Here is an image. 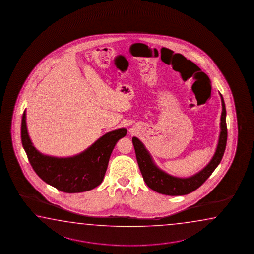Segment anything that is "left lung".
I'll return each mask as SVG.
<instances>
[{
    "label": "left lung",
    "instance_id": "8db88e82",
    "mask_svg": "<svg viewBox=\"0 0 254 254\" xmlns=\"http://www.w3.org/2000/svg\"><path fill=\"white\" fill-rule=\"evenodd\" d=\"M222 101V115L220 123V135L218 144L215 149L214 157L208 164L198 173L189 178H178L166 173L155 164L153 159L145 148L143 143L138 138H132V143L134 146L136 158L139 164V170L143 177L145 183L149 189L154 190L159 194L167 195H183L188 194L198 189L204 181L208 179L214 169L218 166L223 159L224 150L227 141V127H226V109L224 105L223 95L220 94Z\"/></svg>",
    "mask_w": 254,
    "mask_h": 254
}]
</instances>
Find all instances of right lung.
I'll use <instances>...</instances> for the list:
<instances>
[{"instance_id":"add662e5","label":"right lung","mask_w":254,"mask_h":254,"mask_svg":"<svg viewBox=\"0 0 254 254\" xmlns=\"http://www.w3.org/2000/svg\"><path fill=\"white\" fill-rule=\"evenodd\" d=\"M126 133L124 128L112 130L79 154L57 158L40 153L32 144L26 125V110L21 120V142L32 169L47 184L65 193H81L99 186L115 144Z\"/></svg>"}]
</instances>
